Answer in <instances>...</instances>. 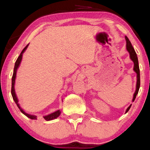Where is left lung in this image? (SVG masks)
<instances>
[{"instance_id":"1","label":"left lung","mask_w":150,"mask_h":150,"mask_svg":"<svg viewBox=\"0 0 150 150\" xmlns=\"http://www.w3.org/2000/svg\"><path fill=\"white\" fill-rule=\"evenodd\" d=\"M126 41V50H128V52H129L130 54V58L131 60H132V62H134V68L133 70L134 71V72L137 73V86H136V90L135 92L134 93V96H133V98H132V102L134 100V99L136 98L137 94H138L139 88H140V70H139V62H138V58L137 56V54L135 51H134L133 47H132L131 43L128 39V38L125 37ZM132 105H130L129 107H128L127 109H126V113H127L129 109L131 107Z\"/></svg>"}]
</instances>
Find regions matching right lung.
<instances>
[{"label":"right lung","instance_id":"obj_1","mask_svg":"<svg viewBox=\"0 0 150 150\" xmlns=\"http://www.w3.org/2000/svg\"><path fill=\"white\" fill-rule=\"evenodd\" d=\"M29 44H28L26 47L24 48V50H22V52H21V54H20V56H18V59H17L16 63H15V67H14V70H13V74L12 76V83H11V95L13 97V100L15 101V103H16L17 106L18 107L19 109H20L21 112H22L23 114H24L26 115V117H28L29 118H30L31 120H37V117L36 116V115H30V114H28V113H27L25 112V111L23 110V109L21 108L20 105H19L18 103V99L17 98V96L16 94V92H15V88H14V85H15V81H16V73H17V70H18L19 66H20V62L21 61H22V55L23 53L25 52V50L27 49V47H28ZM60 113L61 111L60 110H58L56 111H55V112L52 113H50V114L47 115H45V116H43L44 119L45 120H47V121H50V120H52L54 119H56V118L58 117L59 115H60Z\"/></svg>","mask_w":150,"mask_h":150}]
</instances>
